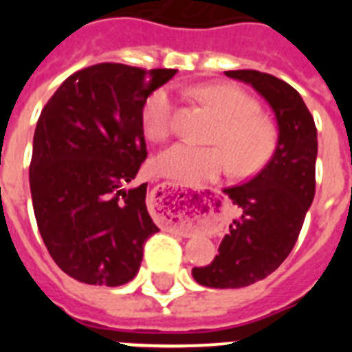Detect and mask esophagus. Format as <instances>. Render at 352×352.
Listing matches in <instances>:
<instances>
[{
  "mask_svg": "<svg viewBox=\"0 0 352 352\" xmlns=\"http://www.w3.org/2000/svg\"><path fill=\"white\" fill-rule=\"evenodd\" d=\"M166 186H167V185H162V188H166Z\"/></svg>",
  "mask_w": 352,
  "mask_h": 352,
  "instance_id": "obj_1",
  "label": "esophagus"
}]
</instances>
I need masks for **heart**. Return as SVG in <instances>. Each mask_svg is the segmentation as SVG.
<instances>
[{"label":"heart","instance_id":"1","mask_svg":"<svg viewBox=\"0 0 352 352\" xmlns=\"http://www.w3.org/2000/svg\"><path fill=\"white\" fill-rule=\"evenodd\" d=\"M195 95L211 107L222 121L213 142L220 148L176 142L157 157V170L183 183L211 182L232 166L234 173L250 174L268 160L275 148V130L259 116L257 102L232 86H201ZM173 96L169 89H157L141 109V126L146 139L160 142L169 138L173 126Z\"/></svg>","mask_w":352,"mask_h":352}]
</instances>
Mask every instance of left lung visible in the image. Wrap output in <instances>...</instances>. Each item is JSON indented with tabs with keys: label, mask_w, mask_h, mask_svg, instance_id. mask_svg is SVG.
<instances>
[{
	"label": "left lung",
	"mask_w": 352,
	"mask_h": 352,
	"mask_svg": "<svg viewBox=\"0 0 352 352\" xmlns=\"http://www.w3.org/2000/svg\"><path fill=\"white\" fill-rule=\"evenodd\" d=\"M268 102L278 138L268 164L248 182L223 188L241 214L229 223L208 266L192 270L197 284L238 289L272 275L291 254L316 194L317 130L296 89L257 70H229Z\"/></svg>",
	"instance_id": "1"
}]
</instances>
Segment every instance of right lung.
I'll use <instances>...</instances> for the list:
<instances>
[{"label":"right lung","instance_id":"right-lung-1","mask_svg":"<svg viewBox=\"0 0 352 352\" xmlns=\"http://www.w3.org/2000/svg\"><path fill=\"white\" fill-rule=\"evenodd\" d=\"M178 70L100 63L63 80L38 118L30 188L43 243L76 280L116 287L138 275L146 239L158 232L148 183L141 109Z\"/></svg>","mask_w":352,"mask_h":352}]
</instances>
